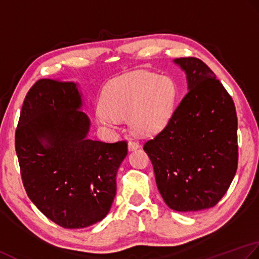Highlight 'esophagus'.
<instances>
[{"label": "esophagus", "mask_w": 259, "mask_h": 259, "mask_svg": "<svg viewBox=\"0 0 259 259\" xmlns=\"http://www.w3.org/2000/svg\"><path fill=\"white\" fill-rule=\"evenodd\" d=\"M139 146H140L139 142L133 141V140H131V141L128 142V151H134V150H136V149H139Z\"/></svg>", "instance_id": "34e87169"}]
</instances>
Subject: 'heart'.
I'll list each match as a JSON object with an SVG mask.
<instances>
[{
	"instance_id": "b5f03b06",
	"label": "heart",
	"mask_w": 259,
	"mask_h": 259,
	"mask_svg": "<svg viewBox=\"0 0 259 259\" xmlns=\"http://www.w3.org/2000/svg\"><path fill=\"white\" fill-rule=\"evenodd\" d=\"M176 95V85L170 78L149 71L130 73L106 89L102 106L96 110L97 122L114 128L118 120L128 118L137 133H153L170 118Z\"/></svg>"
}]
</instances>
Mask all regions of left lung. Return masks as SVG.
<instances>
[{"mask_svg":"<svg viewBox=\"0 0 259 259\" xmlns=\"http://www.w3.org/2000/svg\"><path fill=\"white\" fill-rule=\"evenodd\" d=\"M173 62L186 73L189 92L143 149L167 207L189 212L217 204L234 180L237 114L233 98L203 61L189 57Z\"/></svg>","mask_w":259,"mask_h":259,"instance_id":"1","label":"left lung"}]
</instances>
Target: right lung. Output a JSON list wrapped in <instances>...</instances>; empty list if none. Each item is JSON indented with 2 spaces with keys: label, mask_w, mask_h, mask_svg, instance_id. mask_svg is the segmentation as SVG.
<instances>
[{
  "label": "right lung",
  "mask_w": 259,
  "mask_h": 259,
  "mask_svg": "<svg viewBox=\"0 0 259 259\" xmlns=\"http://www.w3.org/2000/svg\"><path fill=\"white\" fill-rule=\"evenodd\" d=\"M79 83L40 79L24 99L15 151L26 194L63 228H86L109 212L127 143L88 139Z\"/></svg>",
  "instance_id": "add662e5"
}]
</instances>
